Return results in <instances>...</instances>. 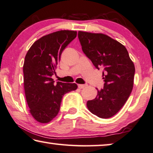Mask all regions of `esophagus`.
Returning <instances> with one entry per match:
<instances>
[{
  "mask_svg": "<svg viewBox=\"0 0 153 153\" xmlns=\"http://www.w3.org/2000/svg\"><path fill=\"white\" fill-rule=\"evenodd\" d=\"M87 85H81V84H78V87L79 89H82L85 88V87H87Z\"/></svg>",
  "mask_w": 153,
  "mask_h": 153,
  "instance_id": "1",
  "label": "esophagus"
}]
</instances>
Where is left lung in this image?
<instances>
[{
  "instance_id": "left-lung-1",
  "label": "left lung",
  "mask_w": 153,
  "mask_h": 153,
  "mask_svg": "<svg viewBox=\"0 0 153 153\" xmlns=\"http://www.w3.org/2000/svg\"><path fill=\"white\" fill-rule=\"evenodd\" d=\"M78 36L84 53L96 68L104 70V88L87 101V107L100 118H110L119 111L133 89L134 62L126 47L106 34L79 31Z\"/></svg>"
}]
</instances>
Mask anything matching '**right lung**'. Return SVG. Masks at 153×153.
I'll use <instances>...</instances> for the list:
<instances>
[{
    "instance_id": "right-lung-1",
    "label": "right lung",
    "mask_w": 153,
    "mask_h": 153,
    "mask_svg": "<svg viewBox=\"0 0 153 153\" xmlns=\"http://www.w3.org/2000/svg\"><path fill=\"white\" fill-rule=\"evenodd\" d=\"M76 31L59 30L47 34L35 41L27 51L23 66L24 85L27 104L33 118L47 123L58 114L62 97L76 89V83H54L61 54L76 38Z\"/></svg>"
}]
</instances>
